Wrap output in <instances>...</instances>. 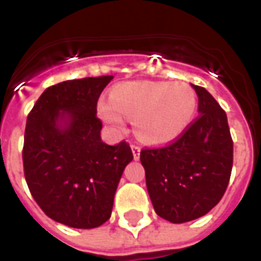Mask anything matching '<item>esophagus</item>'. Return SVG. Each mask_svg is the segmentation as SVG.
<instances>
[{
    "label": "esophagus",
    "instance_id": "34e87169",
    "mask_svg": "<svg viewBox=\"0 0 261 261\" xmlns=\"http://www.w3.org/2000/svg\"><path fill=\"white\" fill-rule=\"evenodd\" d=\"M131 151H133V156L136 161L140 159V153H141V148L137 147V145H131Z\"/></svg>",
    "mask_w": 261,
    "mask_h": 261
}]
</instances>
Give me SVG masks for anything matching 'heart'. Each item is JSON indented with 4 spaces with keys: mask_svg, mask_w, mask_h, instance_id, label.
Returning <instances> with one entry per match:
<instances>
[{
    "mask_svg": "<svg viewBox=\"0 0 261 261\" xmlns=\"http://www.w3.org/2000/svg\"><path fill=\"white\" fill-rule=\"evenodd\" d=\"M110 97L97 105L99 117L117 133L125 130L130 117L137 137L149 145L177 140L197 112L196 92L185 82H125L114 86Z\"/></svg>",
    "mask_w": 261,
    "mask_h": 261,
    "instance_id": "heart-1",
    "label": "heart"
}]
</instances>
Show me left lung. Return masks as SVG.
<instances>
[{
	"label": "left lung",
	"instance_id": "8db88e82",
	"mask_svg": "<svg viewBox=\"0 0 261 261\" xmlns=\"http://www.w3.org/2000/svg\"><path fill=\"white\" fill-rule=\"evenodd\" d=\"M192 88L198 97L196 121L173 144L140 155L153 210L172 224L210 213L224 196L233 162L226 113L207 89Z\"/></svg>",
	"mask_w": 261,
	"mask_h": 261
}]
</instances>
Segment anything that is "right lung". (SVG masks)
Wrapping results in <instances>:
<instances>
[{"mask_svg": "<svg viewBox=\"0 0 261 261\" xmlns=\"http://www.w3.org/2000/svg\"><path fill=\"white\" fill-rule=\"evenodd\" d=\"M112 75L60 82L37 99L26 120L23 169L43 213L76 229L105 224L125 166L133 161L125 141L100 138L97 99Z\"/></svg>", "mask_w": 261, "mask_h": 261, "instance_id": "1", "label": "right lung"}]
</instances>
